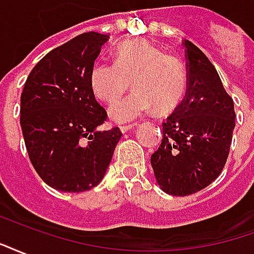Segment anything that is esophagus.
<instances>
[{
    "mask_svg": "<svg viewBox=\"0 0 254 254\" xmlns=\"http://www.w3.org/2000/svg\"><path fill=\"white\" fill-rule=\"evenodd\" d=\"M137 127V124H129V125H121L120 127V130H121L122 133H127V130H130V129H133V127Z\"/></svg>",
    "mask_w": 254,
    "mask_h": 254,
    "instance_id": "34e87169",
    "label": "esophagus"
}]
</instances>
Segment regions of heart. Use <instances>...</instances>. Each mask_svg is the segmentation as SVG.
Returning a JSON list of instances; mask_svg holds the SVG:
<instances>
[{
	"mask_svg": "<svg viewBox=\"0 0 254 254\" xmlns=\"http://www.w3.org/2000/svg\"><path fill=\"white\" fill-rule=\"evenodd\" d=\"M114 57V63H95L89 73L94 94L107 103L121 98L132 81L134 94L110 106L111 120L129 122L156 109L169 113L181 103L188 77L180 58L165 54L145 39L124 42L116 49Z\"/></svg>",
	"mask_w": 254,
	"mask_h": 254,
	"instance_id": "1",
	"label": "heart"
}]
</instances>
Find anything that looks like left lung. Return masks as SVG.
Here are the masks:
<instances>
[{
	"label": "left lung",
	"instance_id": "left-lung-1",
	"mask_svg": "<svg viewBox=\"0 0 254 254\" xmlns=\"http://www.w3.org/2000/svg\"><path fill=\"white\" fill-rule=\"evenodd\" d=\"M184 46L187 94L162 124L163 140L151 156L158 185L171 196L193 194L218 178L235 127L234 102L215 66L191 42Z\"/></svg>",
	"mask_w": 254,
	"mask_h": 254
}]
</instances>
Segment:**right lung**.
Wrapping results in <instances>:
<instances>
[{
  "instance_id": "right-lung-1",
  "label": "right lung",
  "mask_w": 254,
  "mask_h": 254,
  "mask_svg": "<svg viewBox=\"0 0 254 254\" xmlns=\"http://www.w3.org/2000/svg\"><path fill=\"white\" fill-rule=\"evenodd\" d=\"M109 35L84 32L47 53L27 77L20 125L36 173L61 191H85L105 177L122 133L98 130L107 113L89 73Z\"/></svg>"
}]
</instances>
